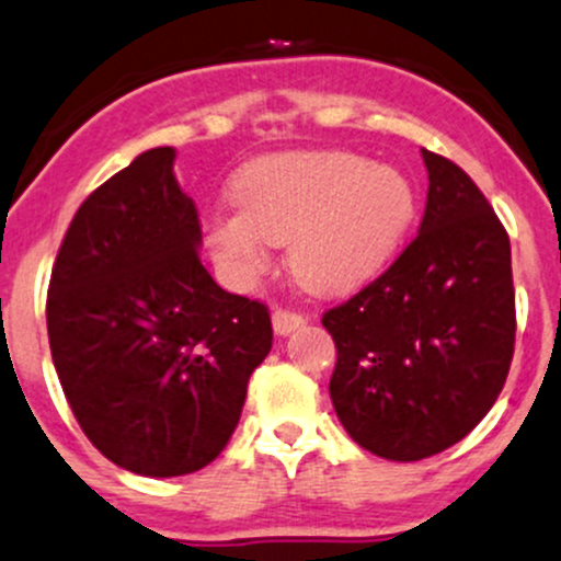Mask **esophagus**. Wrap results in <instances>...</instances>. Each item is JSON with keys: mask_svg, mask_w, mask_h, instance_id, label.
I'll list each match as a JSON object with an SVG mask.
<instances>
[{"mask_svg": "<svg viewBox=\"0 0 561 561\" xmlns=\"http://www.w3.org/2000/svg\"><path fill=\"white\" fill-rule=\"evenodd\" d=\"M302 323H305L302 312L283 310V307H278V310L273 312V329H275V334H280V336L291 334V331H297Z\"/></svg>", "mask_w": 561, "mask_h": 561, "instance_id": "obj_1", "label": "esophagus"}]
</instances>
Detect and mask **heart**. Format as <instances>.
<instances>
[{
  "label": "heart",
  "mask_w": 561,
  "mask_h": 561,
  "mask_svg": "<svg viewBox=\"0 0 561 561\" xmlns=\"http://www.w3.org/2000/svg\"><path fill=\"white\" fill-rule=\"evenodd\" d=\"M240 216H216L208 245L238 283L267 264V245L288 243L294 278L316 294H347L399 251L414 216L401 171L353 152L264 158L234 182Z\"/></svg>",
  "instance_id": "b5f03b06"
}]
</instances>
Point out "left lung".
<instances>
[{
	"mask_svg": "<svg viewBox=\"0 0 561 561\" xmlns=\"http://www.w3.org/2000/svg\"><path fill=\"white\" fill-rule=\"evenodd\" d=\"M423 160L417 238L321 318L336 345V417L355 444L399 462L438 455L481 423L516 340L508 232L460 165L427 149Z\"/></svg>",
	"mask_w": 561,
	"mask_h": 561,
	"instance_id": "1",
	"label": "left lung"
}]
</instances>
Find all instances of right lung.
Segmentation results:
<instances>
[{"label": "right lung", "instance_id": "add662e5", "mask_svg": "<svg viewBox=\"0 0 561 561\" xmlns=\"http://www.w3.org/2000/svg\"><path fill=\"white\" fill-rule=\"evenodd\" d=\"M149 149L77 208L53 264L47 336L82 433L141 476L195 473L230 442L273 347L267 305L216 286L201 216Z\"/></svg>", "mask_w": 561, "mask_h": 561}]
</instances>
